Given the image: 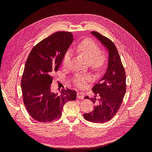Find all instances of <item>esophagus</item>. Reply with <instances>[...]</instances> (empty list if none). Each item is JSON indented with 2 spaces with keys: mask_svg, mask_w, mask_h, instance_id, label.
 Listing matches in <instances>:
<instances>
[{
  "mask_svg": "<svg viewBox=\"0 0 152 152\" xmlns=\"http://www.w3.org/2000/svg\"><path fill=\"white\" fill-rule=\"evenodd\" d=\"M77 97L78 99H82L84 98V94L81 93V92H78V93H77Z\"/></svg>",
  "mask_w": 152,
  "mask_h": 152,
  "instance_id": "1",
  "label": "esophagus"
}]
</instances>
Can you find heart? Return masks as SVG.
Listing matches in <instances>:
<instances>
[{
    "label": "heart",
    "mask_w": 152,
    "mask_h": 152,
    "mask_svg": "<svg viewBox=\"0 0 152 152\" xmlns=\"http://www.w3.org/2000/svg\"><path fill=\"white\" fill-rule=\"evenodd\" d=\"M77 50L80 54L84 55L87 60L90 63L91 67L95 70L102 69L107 62V57L103 53H101L99 45L90 38L85 39L79 44ZM72 57V50L68 49L64 54L63 64L64 66H68ZM91 77L88 74H76L73 77V83L78 87H82L86 84L87 81H89Z\"/></svg>",
    "instance_id": "obj_1"
}]
</instances>
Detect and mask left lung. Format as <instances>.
<instances>
[{"label":"left lung","mask_w":152,"mask_h":152,"mask_svg":"<svg viewBox=\"0 0 152 152\" xmlns=\"http://www.w3.org/2000/svg\"><path fill=\"white\" fill-rule=\"evenodd\" d=\"M91 34L108 50V65L104 76L92 89L98 99L91 98L96 105L94 110L84 113L86 120L95 123H104L115 115L122 103L126 91V75L115 45L108 38L97 31ZM86 99H89L86 96Z\"/></svg>","instance_id":"1"}]
</instances>
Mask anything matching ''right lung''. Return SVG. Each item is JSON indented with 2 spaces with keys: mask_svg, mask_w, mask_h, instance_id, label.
<instances>
[{
  "mask_svg": "<svg viewBox=\"0 0 152 152\" xmlns=\"http://www.w3.org/2000/svg\"><path fill=\"white\" fill-rule=\"evenodd\" d=\"M73 40L70 31L56 32L35 45L26 59L21 80L23 100L30 115L37 121L59 118L64 104L76 99L75 91L62 89L59 94L50 91L52 74L58 71Z\"/></svg>",
  "mask_w": 152,
  "mask_h": 152,
  "instance_id": "right-lung-1",
  "label": "right lung"
}]
</instances>
